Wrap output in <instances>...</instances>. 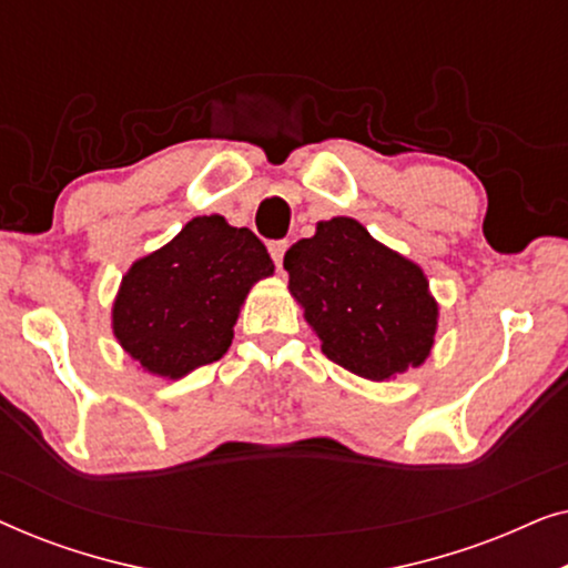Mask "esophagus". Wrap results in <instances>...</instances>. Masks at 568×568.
<instances>
[{"label": "esophagus", "instance_id": "34e87169", "mask_svg": "<svg viewBox=\"0 0 568 568\" xmlns=\"http://www.w3.org/2000/svg\"><path fill=\"white\" fill-rule=\"evenodd\" d=\"M286 240H271L268 243V253H271V258H274V263L278 268H282V261H284V253H286Z\"/></svg>", "mask_w": 568, "mask_h": 568}]
</instances>
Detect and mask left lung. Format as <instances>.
I'll return each mask as SVG.
<instances>
[{"label": "left lung", "mask_w": 568, "mask_h": 568, "mask_svg": "<svg viewBox=\"0 0 568 568\" xmlns=\"http://www.w3.org/2000/svg\"><path fill=\"white\" fill-rule=\"evenodd\" d=\"M284 268L331 362L383 383L429 356L439 307L424 271L352 216L317 222L286 251Z\"/></svg>", "instance_id": "8db88e82"}]
</instances>
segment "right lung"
Listing matches in <instances>:
<instances>
[{"instance_id": "right-lung-1", "label": "right lung", "mask_w": 568, "mask_h": 568, "mask_svg": "<svg viewBox=\"0 0 568 568\" xmlns=\"http://www.w3.org/2000/svg\"><path fill=\"white\" fill-rule=\"evenodd\" d=\"M274 274L266 245L224 216H193L165 247L139 258L113 302V333L150 375L178 379L222 359L240 305Z\"/></svg>"}]
</instances>
